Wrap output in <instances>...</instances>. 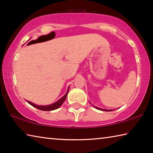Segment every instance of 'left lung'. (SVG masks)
<instances>
[{"instance_id":"8db88e82","label":"left lung","mask_w":153,"mask_h":153,"mask_svg":"<svg viewBox=\"0 0 153 153\" xmlns=\"http://www.w3.org/2000/svg\"><path fill=\"white\" fill-rule=\"evenodd\" d=\"M94 106V105H93ZM94 107L97 108V109H98V110H100V111H113V110H107V109H103V108H98L97 107H95V106H94Z\"/></svg>"}]
</instances>
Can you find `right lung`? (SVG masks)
I'll return each instance as SVG.
<instances>
[{
    "mask_svg": "<svg viewBox=\"0 0 153 153\" xmlns=\"http://www.w3.org/2000/svg\"><path fill=\"white\" fill-rule=\"evenodd\" d=\"M68 92H69V88H68V90H67V91L66 92L65 95H64L63 97H61L60 99L57 101L54 102L53 104H51V105H46V106H42V105H36L34 103H33L32 102L29 101V100H27V102L29 103L30 105H31L32 106H33V107H35L36 108H38V109H40L41 111H53V110H55L56 108H58L61 107L62 105V104L64 102L65 100V98L67 97V95L68 94Z\"/></svg>",
    "mask_w": 153,
    "mask_h": 153,
    "instance_id": "1",
    "label": "right lung"
}]
</instances>
